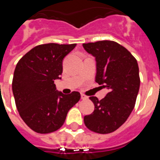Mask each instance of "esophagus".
I'll return each instance as SVG.
<instances>
[{
	"label": "esophagus",
	"mask_w": 160,
	"mask_h": 160,
	"mask_svg": "<svg viewBox=\"0 0 160 160\" xmlns=\"http://www.w3.org/2000/svg\"><path fill=\"white\" fill-rule=\"evenodd\" d=\"M80 96H81V99H82V100H87L88 99L87 95H84V94H81V95H80Z\"/></svg>",
	"instance_id": "34e87169"
}]
</instances>
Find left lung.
Listing matches in <instances>:
<instances>
[{
  "label": "left lung",
  "instance_id": "left-lung-1",
  "mask_svg": "<svg viewBox=\"0 0 160 160\" xmlns=\"http://www.w3.org/2000/svg\"><path fill=\"white\" fill-rule=\"evenodd\" d=\"M96 61L95 82L109 92L102 100L91 96L92 114L85 115V126L99 134H109L126 121L134 109L140 79L136 59L115 41H100L83 44Z\"/></svg>",
  "mask_w": 160,
  "mask_h": 160
}]
</instances>
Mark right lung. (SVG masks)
<instances>
[{
    "instance_id": "add662e5",
    "label": "right lung",
    "mask_w": 160,
    "mask_h": 160,
    "mask_svg": "<svg viewBox=\"0 0 160 160\" xmlns=\"http://www.w3.org/2000/svg\"><path fill=\"white\" fill-rule=\"evenodd\" d=\"M76 44L40 45L19 60L14 71L12 91L20 116L35 132L48 134L65 123L68 111L80 94L64 95L56 90L55 80L62 74L63 59Z\"/></svg>"
}]
</instances>
